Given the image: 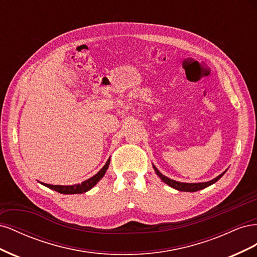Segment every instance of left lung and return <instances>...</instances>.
<instances>
[{
  "mask_svg": "<svg viewBox=\"0 0 257 257\" xmlns=\"http://www.w3.org/2000/svg\"><path fill=\"white\" fill-rule=\"evenodd\" d=\"M153 168L155 170V173H157V175L161 178V180L163 182H165L166 184H168L169 186H172V188L178 190V191H181V192H196V191H199V190H203V189H206L208 188L209 185H211L213 183H215L219 179L226 173V170L223 174H221L220 176H217L216 178L212 179V180H210L208 182H199V183H185V182H179V181H175L173 180V179H169L167 178L166 176H164L163 174L160 173V170L155 167L153 165Z\"/></svg>",
  "mask_w": 257,
  "mask_h": 257,
  "instance_id": "8db88e82",
  "label": "left lung"
}]
</instances>
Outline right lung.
I'll list each match as a JSON object with an SVG mask.
<instances>
[{"instance_id": "right-lung-1", "label": "right lung", "mask_w": 257, "mask_h": 257, "mask_svg": "<svg viewBox=\"0 0 257 257\" xmlns=\"http://www.w3.org/2000/svg\"><path fill=\"white\" fill-rule=\"evenodd\" d=\"M110 163V159H108L106 164L104 165V167L99 170V172L94 175L93 177H91L88 180H85L79 184H74V185H52V184H47V183H43L41 182L43 185L47 186V188L57 191L61 194H81L84 192H88L89 190H91L93 186H94L100 179H102L106 173V170L108 169V166H109Z\"/></svg>"}]
</instances>
